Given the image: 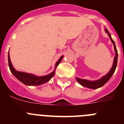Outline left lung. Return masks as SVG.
<instances>
[{
	"label": "left lung",
	"instance_id": "8db88e82",
	"mask_svg": "<svg viewBox=\"0 0 124 124\" xmlns=\"http://www.w3.org/2000/svg\"><path fill=\"white\" fill-rule=\"evenodd\" d=\"M105 31L108 33L109 35V37H110V40L112 42V43L114 44V50L115 52H116V56L114 57V63L113 65H112V67L110 69V71L107 73L106 76H103L101 79L97 80V81H88V80L86 79H80L79 78H76L77 81L81 85H82L84 87H88V88L93 89H95L99 88V87H102L107 83L108 81L109 80V79L112 77V74L114 73L115 70H116V67H117V56H118V53L117 51V49H116V45H115L114 41L111 38V35H110V33L109 32V31L107 30V29H105Z\"/></svg>",
	"mask_w": 124,
	"mask_h": 124
}]
</instances>
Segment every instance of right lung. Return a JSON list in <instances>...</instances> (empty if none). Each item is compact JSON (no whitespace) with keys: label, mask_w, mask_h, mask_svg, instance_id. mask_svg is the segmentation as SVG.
Masks as SVG:
<instances>
[{"label":"right lung","mask_w":124,"mask_h":124,"mask_svg":"<svg viewBox=\"0 0 124 124\" xmlns=\"http://www.w3.org/2000/svg\"><path fill=\"white\" fill-rule=\"evenodd\" d=\"M63 56L61 57L60 60L57 61L55 65V68L58 66L59 63H60L63 59ZM8 66H9L10 70L11 73H12L15 77L17 78L20 81H21L22 83H23L25 85L27 86H38V85H41L42 84L46 83V82L49 81L55 74V71L52 72L50 73V74L48 75L43 76H37L32 74H29V73H23V72H20L17 71L14 69L13 67L12 64L10 61V55L9 52H8Z\"/></svg>","instance_id":"add662e5"}]
</instances>
